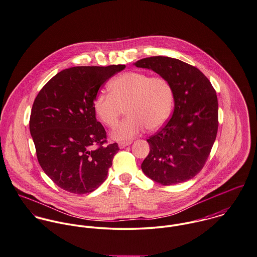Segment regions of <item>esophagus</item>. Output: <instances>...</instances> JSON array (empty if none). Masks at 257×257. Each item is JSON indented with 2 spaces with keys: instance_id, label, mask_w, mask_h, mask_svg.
I'll use <instances>...</instances> for the list:
<instances>
[{
  "instance_id": "esophagus-1",
  "label": "esophagus",
  "mask_w": 257,
  "mask_h": 257,
  "mask_svg": "<svg viewBox=\"0 0 257 257\" xmlns=\"http://www.w3.org/2000/svg\"><path fill=\"white\" fill-rule=\"evenodd\" d=\"M131 144H132L131 141H128V142H121L118 144V146H119L120 149H124L125 147H127V146H129V145H131Z\"/></svg>"
}]
</instances>
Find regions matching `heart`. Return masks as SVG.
<instances>
[{
	"instance_id": "b5f03b06",
	"label": "heart",
	"mask_w": 257,
	"mask_h": 257,
	"mask_svg": "<svg viewBox=\"0 0 257 257\" xmlns=\"http://www.w3.org/2000/svg\"><path fill=\"white\" fill-rule=\"evenodd\" d=\"M110 92H100L93 100V110L107 127H113L126 108L128 116L110 132L118 142L132 140L143 131L157 130L169 119L174 91L164 77L143 72H125L109 83Z\"/></svg>"
}]
</instances>
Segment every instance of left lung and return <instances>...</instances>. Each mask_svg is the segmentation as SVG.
<instances>
[{"label": "left lung", "mask_w": 257, "mask_h": 257, "mask_svg": "<svg viewBox=\"0 0 257 257\" xmlns=\"http://www.w3.org/2000/svg\"><path fill=\"white\" fill-rule=\"evenodd\" d=\"M134 65L168 79L174 91L171 119L147 140L150 153L141 165L143 172L162 185L187 181L203 169L216 140V91L201 71L178 59L155 56Z\"/></svg>", "instance_id": "1"}]
</instances>
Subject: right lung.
Instances as JSON below:
<instances>
[{
  "instance_id": "add662e5",
  "label": "right lung",
  "mask_w": 257,
  "mask_h": 257,
  "mask_svg": "<svg viewBox=\"0 0 257 257\" xmlns=\"http://www.w3.org/2000/svg\"><path fill=\"white\" fill-rule=\"evenodd\" d=\"M125 65L81 66L55 75L37 94L29 130L43 171L75 194L95 190L107 176L117 143L104 146L106 132L95 118L99 87Z\"/></svg>"
}]
</instances>
